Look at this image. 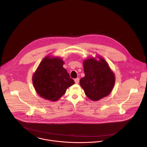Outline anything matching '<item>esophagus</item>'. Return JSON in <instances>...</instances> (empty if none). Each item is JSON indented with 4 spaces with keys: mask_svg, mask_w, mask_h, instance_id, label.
<instances>
[{
    "mask_svg": "<svg viewBox=\"0 0 147 147\" xmlns=\"http://www.w3.org/2000/svg\"><path fill=\"white\" fill-rule=\"evenodd\" d=\"M74 80H75V82L76 84H79V78H76Z\"/></svg>",
    "mask_w": 147,
    "mask_h": 147,
    "instance_id": "esophagus-1",
    "label": "esophagus"
}]
</instances>
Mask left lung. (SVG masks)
<instances>
[{
    "instance_id": "left-lung-1",
    "label": "left lung",
    "mask_w": 147,
    "mask_h": 147,
    "mask_svg": "<svg viewBox=\"0 0 147 147\" xmlns=\"http://www.w3.org/2000/svg\"><path fill=\"white\" fill-rule=\"evenodd\" d=\"M89 58L83 62L85 76L80 85L91 100L97 101L109 95L115 84V75L105 59L100 57Z\"/></svg>"
}]
</instances>
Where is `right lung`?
Returning a JSON list of instances; mask_svg holds the SVG:
<instances>
[{"instance_id": "1", "label": "right lung", "mask_w": 147, "mask_h": 147, "mask_svg": "<svg viewBox=\"0 0 147 147\" xmlns=\"http://www.w3.org/2000/svg\"><path fill=\"white\" fill-rule=\"evenodd\" d=\"M64 63L59 57L46 56L33 74L32 81L34 89L43 98L58 101L64 94L67 89L75 84L63 67Z\"/></svg>"}]
</instances>
